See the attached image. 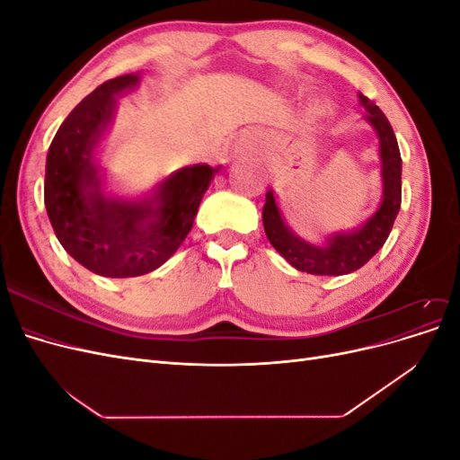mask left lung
I'll use <instances>...</instances> for the list:
<instances>
[{
	"label": "left lung",
	"instance_id": "8db88e82",
	"mask_svg": "<svg viewBox=\"0 0 460 460\" xmlns=\"http://www.w3.org/2000/svg\"><path fill=\"white\" fill-rule=\"evenodd\" d=\"M360 105L368 115L367 120L372 124L380 137V157H382V178H384V199L363 226L336 234L326 242V245H313L291 232L278 211L274 193L267 191V203L262 207V225L269 242L291 267L301 272L316 276H341L358 270L378 253L385 243L389 232L394 228L395 217L401 207V153L395 140L392 124L385 119L378 105H374L367 95L358 93Z\"/></svg>",
	"mask_w": 460,
	"mask_h": 460
}]
</instances>
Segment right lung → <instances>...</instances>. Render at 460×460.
Wrapping results in <instances>:
<instances>
[{
    "instance_id": "add662e5",
    "label": "right lung",
    "mask_w": 460,
    "mask_h": 460,
    "mask_svg": "<svg viewBox=\"0 0 460 460\" xmlns=\"http://www.w3.org/2000/svg\"><path fill=\"white\" fill-rule=\"evenodd\" d=\"M137 84V75L103 82L65 119L48 151L44 203L65 252L88 270L132 278L159 269L193 226L215 169L186 166L146 199H115L100 191L92 151L107 128L117 93Z\"/></svg>"
}]
</instances>
